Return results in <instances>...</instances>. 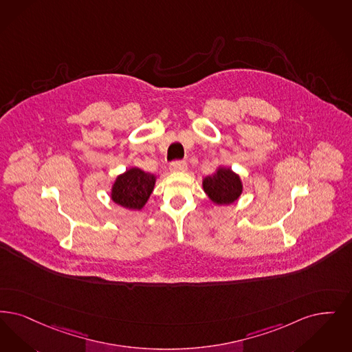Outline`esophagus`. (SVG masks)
Returning a JSON list of instances; mask_svg holds the SVG:
<instances>
[{
  "instance_id": "obj_1",
  "label": "esophagus",
  "mask_w": 352,
  "mask_h": 352,
  "mask_svg": "<svg viewBox=\"0 0 352 352\" xmlns=\"http://www.w3.org/2000/svg\"><path fill=\"white\" fill-rule=\"evenodd\" d=\"M171 171H184L187 170V162L186 161H174L170 164Z\"/></svg>"
}]
</instances>
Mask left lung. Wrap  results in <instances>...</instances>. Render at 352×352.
Listing matches in <instances>:
<instances>
[{"mask_svg": "<svg viewBox=\"0 0 352 352\" xmlns=\"http://www.w3.org/2000/svg\"><path fill=\"white\" fill-rule=\"evenodd\" d=\"M204 192L217 206H228L234 203L242 194V182L239 174L220 166L214 174L203 179Z\"/></svg>", "mask_w": 352, "mask_h": 352, "instance_id": "1", "label": "left lung"}]
</instances>
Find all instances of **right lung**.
I'll list each match as a JSON object with an SVG mask.
<instances>
[{
    "instance_id": "add662e5",
    "label": "right lung",
    "mask_w": 352,
    "mask_h": 352,
    "mask_svg": "<svg viewBox=\"0 0 352 352\" xmlns=\"http://www.w3.org/2000/svg\"><path fill=\"white\" fill-rule=\"evenodd\" d=\"M155 175L139 168H131L116 177L111 188V199L126 210L140 211L153 192Z\"/></svg>"
}]
</instances>
